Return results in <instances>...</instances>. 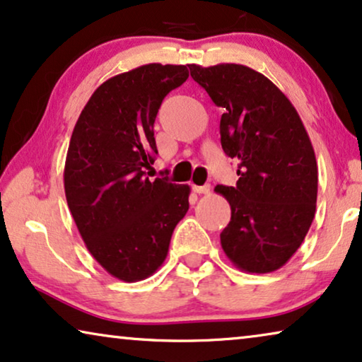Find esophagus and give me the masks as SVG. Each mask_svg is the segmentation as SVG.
<instances>
[{"label": "esophagus", "instance_id": "esophagus-1", "mask_svg": "<svg viewBox=\"0 0 362 362\" xmlns=\"http://www.w3.org/2000/svg\"><path fill=\"white\" fill-rule=\"evenodd\" d=\"M192 191L197 192V194H209L211 192V186L204 185V186H192Z\"/></svg>", "mask_w": 362, "mask_h": 362}]
</instances>
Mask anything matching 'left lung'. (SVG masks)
Here are the masks:
<instances>
[{
    "label": "left lung",
    "mask_w": 362,
    "mask_h": 362,
    "mask_svg": "<svg viewBox=\"0 0 362 362\" xmlns=\"http://www.w3.org/2000/svg\"><path fill=\"white\" fill-rule=\"evenodd\" d=\"M191 77L221 107V145L237 161L235 186H217L230 204L221 245L237 269L279 270L313 222L318 166L303 122L264 74L240 64L201 67Z\"/></svg>",
    "instance_id": "left-lung-1"
}]
</instances>
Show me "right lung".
<instances>
[{"mask_svg": "<svg viewBox=\"0 0 362 362\" xmlns=\"http://www.w3.org/2000/svg\"><path fill=\"white\" fill-rule=\"evenodd\" d=\"M189 77L186 66L146 64L103 82L69 143L64 189L93 259L123 281L145 280L168 255L173 230L189 209V186L150 180L158 155L156 113Z\"/></svg>", "mask_w": 362, "mask_h": 362, "instance_id": "obj_1", "label": "right lung"}]
</instances>
